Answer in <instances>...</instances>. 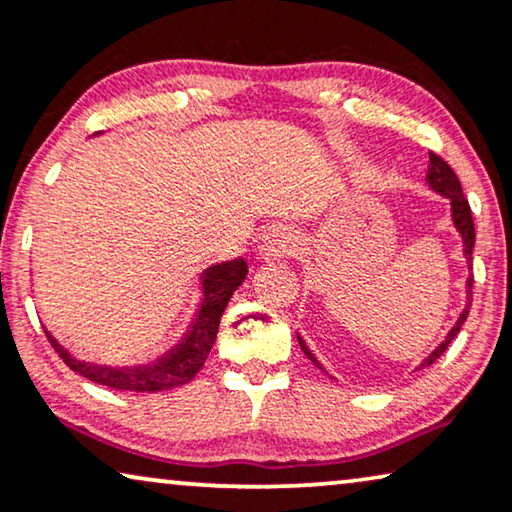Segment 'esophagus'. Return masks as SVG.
I'll list each match as a JSON object with an SVG mask.
<instances>
[{
    "label": "esophagus",
    "instance_id": "esophagus-1",
    "mask_svg": "<svg viewBox=\"0 0 512 512\" xmlns=\"http://www.w3.org/2000/svg\"><path fill=\"white\" fill-rule=\"evenodd\" d=\"M294 246H297V243H294V236L290 232H285V229H271V232H266V236L262 239L259 257L276 259V257L290 255Z\"/></svg>",
    "mask_w": 512,
    "mask_h": 512
}]
</instances>
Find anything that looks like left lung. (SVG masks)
<instances>
[{
    "instance_id": "8db88e82",
    "label": "left lung",
    "mask_w": 512,
    "mask_h": 512,
    "mask_svg": "<svg viewBox=\"0 0 512 512\" xmlns=\"http://www.w3.org/2000/svg\"><path fill=\"white\" fill-rule=\"evenodd\" d=\"M427 185H429L431 190H434L436 194H441V197H445V199L450 201V220H452V227L457 229V234L462 236V253H464V259H466V266H469V276H466V287H464V292H466V304H464V308H462V313H459L457 322H455V325H452V329L448 331V334H445L443 341L438 343L436 348L431 350L429 355L424 357L420 364L415 366V371L427 369V366L434 364L436 359L441 357L445 350H448V345H450L452 341H455V336L459 334V329H462L466 318H469L471 292H473V243H475V229H473L471 206H469V201L464 199L462 185H459V178H457L455 171L450 169L448 162H443L441 157L434 155V153L429 155ZM297 341H299V345H301V350H304V355H306L308 359H311V362H313L315 366H318V369H320L322 373H327L325 366H322L320 359L313 355V350L308 348V343L304 341V336H301L299 331H297ZM327 376H329V373H327ZM329 378H334V376H329Z\"/></svg>"
}]
</instances>
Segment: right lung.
I'll return each instance as SVG.
<instances>
[{
	"mask_svg": "<svg viewBox=\"0 0 512 512\" xmlns=\"http://www.w3.org/2000/svg\"><path fill=\"white\" fill-rule=\"evenodd\" d=\"M246 276L248 262L243 257L225 259V262L211 264L204 269L199 276L201 299L190 325L183 331V336L153 362L129 366L88 362V359H81L74 352H69L67 345H62L60 338L50 334L48 327H43V331H46L57 355L62 357V362L71 371L92 380V383L122 392H167L174 390V387L187 385L201 371V366L208 359V352L213 348L215 336H218L222 313H225L229 299L239 290Z\"/></svg>",
	"mask_w": 512,
	"mask_h": 512,
	"instance_id": "1",
	"label": "right lung"
}]
</instances>
